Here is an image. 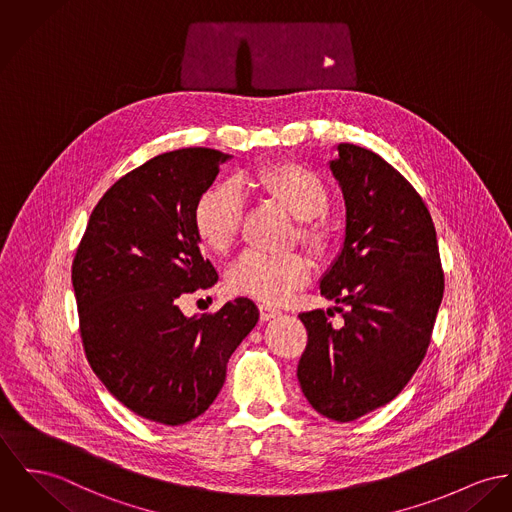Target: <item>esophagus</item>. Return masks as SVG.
<instances>
[{
  "mask_svg": "<svg viewBox=\"0 0 512 512\" xmlns=\"http://www.w3.org/2000/svg\"><path fill=\"white\" fill-rule=\"evenodd\" d=\"M259 314L263 321H269V319H275L278 315L282 314L278 308L271 306V304H259Z\"/></svg>",
  "mask_w": 512,
  "mask_h": 512,
  "instance_id": "1",
  "label": "esophagus"
}]
</instances>
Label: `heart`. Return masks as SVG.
Here are the masks:
<instances>
[{
	"label": "heart",
	"mask_w": 512,
	"mask_h": 512,
	"mask_svg": "<svg viewBox=\"0 0 512 512\" xmlns=\"http://www.w3.org/2000/svg\"><path fill=\"white\" fill-rule=\"evenodd\" d=\"M239 185L253 189L298 222V241L312 253H323L331 243V228L321 214L329 206L325 183L312 169L284 161L263 165L243 177ZM243 216V200L236 187L218 185L198 197L193 210V226L200 243L212 253H226L236 241ZM310 276L308 261L298 253L263 255L245 251L230 265L226 288L236 296H249L276 304L286 300Z\"/></svg>",
	"instance_id": "b5f03b06"
}]
</instances>
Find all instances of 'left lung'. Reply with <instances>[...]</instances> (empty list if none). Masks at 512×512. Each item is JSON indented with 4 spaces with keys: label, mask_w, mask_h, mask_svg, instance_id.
<instances>
[{
    "label": "left lung",
    "mask_w": 512,
    "mask_h": 512,
    "mask_svg": "<svg viewBox=\"0 0 512 512\" xmlns=\"http://www.w3.org/2000/svg\"><path fill=\"white\" fill-rule=\"evenodd\" d=\"M337 152L329 169L345 198V241L319 290L343 306L345 325H331V310L298 315L308 329L298 382L317 413L349 423L390 403L423 362L444 275L433 218L411 183L366 148Z\"/></svg>",
    "instance_id": "obj_1"
}]
</instances>
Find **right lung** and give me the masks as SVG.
<instances>
[{
    "mask_svg": "<svg viewBox=\"0 0 512 512\" xmlns=\"http://www.w3.org/2000/svg\"><path fill=\"white\" fill-rule=\"evenodd\" d=\"M230 158L183 148L120 177L93 208L72 265L87 362L122 405L169 427L212 405L230 356L259 321L249 298L200 317L177 306L218 280L193 210Z\"/></svg>",
    "mask_w": 512,
    "mask_h": 512,
    "instance_id": "right-lung-1",
    "label": "right lung"
}]
</instances>
